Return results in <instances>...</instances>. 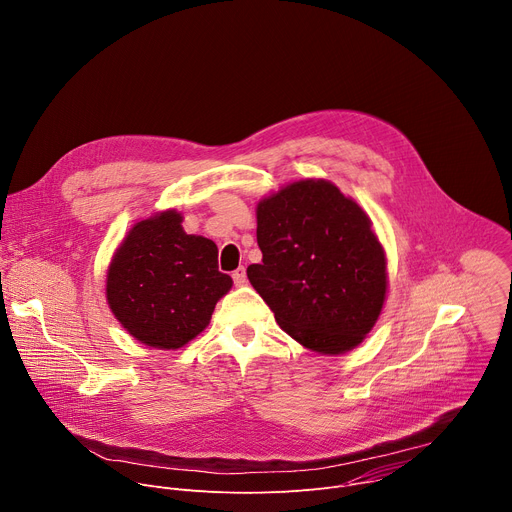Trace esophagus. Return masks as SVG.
<instances>
[{
	"label": "esophagus",
	"instance_id": "34e87169",
	"mask_svg": "<svg viewBox=\"0 0 512 512\" xmlns=\"http://www.w3.org/2000/svg\"><path fill=\"white\" fill-rule=\"evenodd\" d=\"M233 281H235L237 285H243V283L247 281V271H245V267H239V269L233 271Z\"/></svg>",
	"mask_w": 512,
	"mask_h": 512
}]
</instances>
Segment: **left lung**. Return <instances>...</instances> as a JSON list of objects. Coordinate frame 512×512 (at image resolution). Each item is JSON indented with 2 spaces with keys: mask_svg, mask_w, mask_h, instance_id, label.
Segmentation results:
<instances>
[{
  "mask_svg": "<svg viewBox=\"0 0 512 512\" xmlns=\"http://www.w3.org/2000/svg\"><path fill=\"white\" fill-rule=\"evenodd\" d=\"M257 294L291 338L340 354L371 332L387 291V261L371 218L332 182L302 180L257 206Z\"/></svg>",
  "mask_w": 512,
  "mask_h": 512,
  "instance_id": "obj_1",
  "label": "left lung"
}]
</instances>
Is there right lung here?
I'll use <instances>...</instances> for the list:
<instances>
[{"instance_id":"add662e5","label":"right lung","mask_w":512,"mask_h":512,"mask_svg":"<svg viewBox=\"0 0 512 512\" xmlns=\"http://www.w3.org/2000/svg\"><path fill=\"white\" fill-rule=\"evenodd\" d=\"M180 223L176 210L139 221L107 273L115 318L139 342L166 350L198 336L233 285L231 275L218 271L216 245L186 235Z\"/></svg>"}]
</instances>
